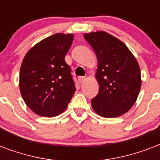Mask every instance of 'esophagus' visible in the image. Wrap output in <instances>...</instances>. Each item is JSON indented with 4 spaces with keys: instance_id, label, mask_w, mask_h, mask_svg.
<instances>
[{
    "instance_id": "34e87169",
    "label": "esophagus",
    "mask_w": 160,
    "mask_h": 160,
    "mask_svg": "<svg viewBox=\"0 0 160 160\" xmlns=\"http://www.w3.org/2000/svg\"><path fill=\"white\" fill-rule=\"evenodd\" d=\"M78 81H79L80 84H82V83H84L85 81V78L83 77V76H80V77L78 78Z\"/></svg>"
}]
</instances>
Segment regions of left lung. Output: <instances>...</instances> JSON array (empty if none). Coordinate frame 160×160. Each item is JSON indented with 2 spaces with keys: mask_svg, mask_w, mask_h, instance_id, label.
I'll return each instance as SVG.
<instances>
[{
  "mask_svg": "<svg viewBox=\"0 0 160 160\" xmlns=\"http://www.w3.org/2000/svg\"><path fill=\"white\" fill-rule=\"evenodd\" d=\"M84 37L96 53V79L100 85L91 100L100 116H120L133 106L141 87L139 64L125 45L105 31L85 34Z\"/></svg>",
  "mask_w": 160,
  "mask_h": 160,
  "instance_id": "obj_1",
  "label": "left lung"
}]
</instances>
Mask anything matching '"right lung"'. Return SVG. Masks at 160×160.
<instances>
[{
  "label": "right lung",
  "mask_w": 160,
  "mask_h": 160,
  "mask_svg": "<svg viewBox=\"0 0 160 160\" xmlns=\"http://www.w3.org/2000/svg\"><path fill=\"white\" fill-rule=\"evenodd\" d=\"M71 34H55L27 52L20 71V90L27 106L38 115L54 117L65 110L75 92L65 57L72 45Z\"/></svg>",
  "instance_id": "right-lung-1"
}]
</instances>
